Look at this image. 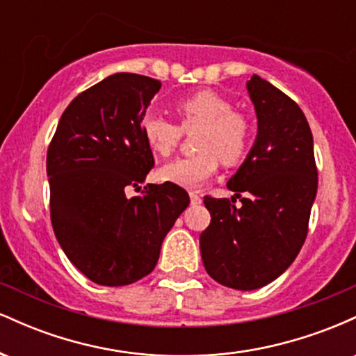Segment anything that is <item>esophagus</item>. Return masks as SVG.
<instances>
[{"label":"esophagus","instance_id":"34e87169","mask_svg":"<svg viewBox=\"0 0 356 356\" xmlns=\"http://www.w3.org/2000/svg\"><path fill=\"white\" fill-rule=\"evenodd\" d=\"M189 195H191V204H192V206H195V204H201V195H199L197 192L191 191Z\"/></svg>","mask_w":356,"mask_h":356}]
</instances>
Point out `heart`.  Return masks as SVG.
Wrapping results in <instances>:
<instances>
[{"instance_id":"b5f03b06","label":"heart","mask_w":356,"mask_h":356,"mask_svg":"<svg viewBox=\"0 0 356 356\" xmlns=\"http://www.w3.org/2000/svg\"><path fill=\"white\" fill-rule=\"evenodd\" d=\"M179 125L157 113L142 120V136L150 150L170 155L177 149L182 132L195 130L194 149L197 154L175 159L159 169L161 181L197 189L224 165H238L252 145V125L244 113L232 110V104L219 93L201 90L175 105Z\"/></svg>"}]
</instances>
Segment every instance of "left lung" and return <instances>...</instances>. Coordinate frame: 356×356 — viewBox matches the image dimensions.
<instances>
[{
  "instance_id": "8db88e82",
  "label": "left lung",
  "mask_w": 356,
  "mask_h": 356,
  "mask_svg": "<svg viewBox=\"0 0 356 356\" xmlns=\"http://www.w3.org/2000/svg\"><path fill=\"white\" fill-rule=\"evenodd\" d=\"M248 92L257 137L227 182L243 206L206 195L211 224L199 239L207 275L241 291L263 288L295 261L318 189L313 136L296 102L257 75Z\"/></svg>"
}]
</instances>
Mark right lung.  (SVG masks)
I'll use <instances>...</instances> for the list:
<instances>
[{
    "instance_id": "right-lung-1",
    "label": "right lung",
    "mask_w": 356,
    "mask_h": 356,
    "mask_svg": "<svg viewBox=\"0 0 356 356\" xmlns=\"http://www.w3.org/2000/svg\"><path fill=\"white\" fill-rule=\"evenodd\" d=\"M161 81L115 73L65 108L47 154L50 218L61 249L93 283L125 286L152 273L162 241L189 206L175 184H147L154 167L142 118Z\"/></svg>"
}]
</instances>
